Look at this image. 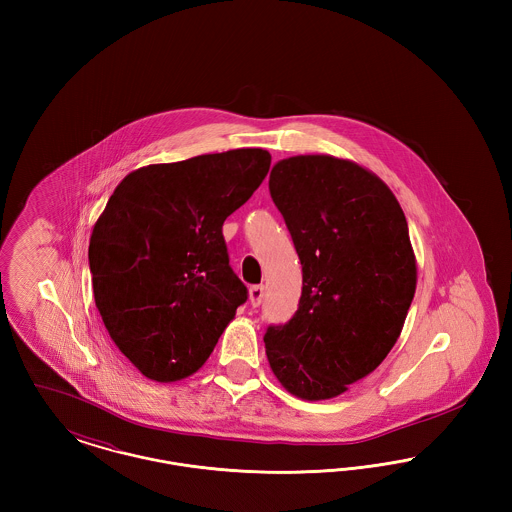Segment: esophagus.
Here are the masks:
<instances>
[{"label": "esophagus", "mask_w": 512, "mask_h": 512, "mask_svg": "<svg viewBox=\"0 0 512 512\" xmlns=\"http://www.w3.org/2000/svg\"><path fill=\"white\" fill-rule=\"evenodd\" d=\"M263 295H265V288L263 286H251L249 288V303L253 307H259L261 301H263Z\"/></svg>", "instance_id": "1"}]
</instances>
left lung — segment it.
Returning <instances> with one entry per match:
<instances>
[{
    "label": "left lung",
    "instance_id": "left-lung-1",
    "mask_svg": "<svg viewBox=\"0 0 512 512\" xmlns=\"http://www.w3.org/2000/svg\"><path fill=\"white\" fill-rule=\"evenodd\" d=\"M303 267L299 309L268 326V365L295 397H338L401 336L416 290L405 213L374 172L334 155L278 161L268 180Z\"/></svg>",
    "mask_w": 512,
    "mask_h": 512
}]
</instances>
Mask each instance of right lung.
Segmentation results:
<instances>
[{"label":"right lung","instance_id":"add662e5","mask_svg":"<svg viewBox=\"0 0 512 512\" xmlns=\"http://www.w3.org/2000/svg\"><path fill=\"white\" fill-rule=\"evenodd\" d=\"M261 147L147 165L122 178L94 224L88 259L103 324L146 378L197 372L245 303L222 224L261 186Z\"/></svg>","mask_w":512,"mask_h":512}]
</instances>
